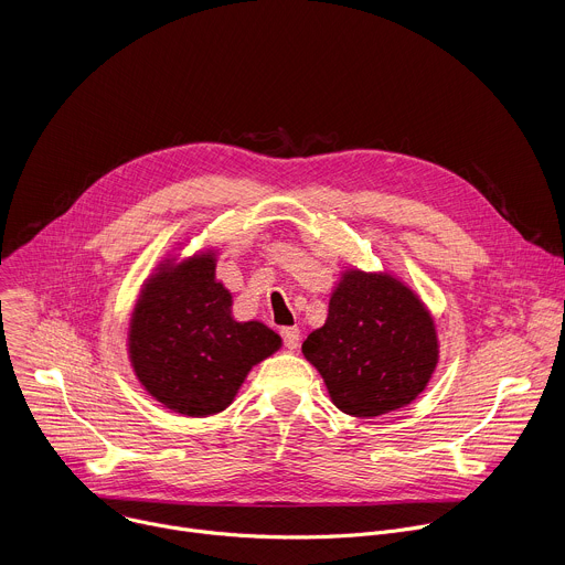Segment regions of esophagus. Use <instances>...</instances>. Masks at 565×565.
<instances>
[{
  "label": "esophagus",
  "mask_w": 565,
  "mask_h": 565,
  "mask_svg": "<svg viewBox=\"0 0 565 565\" xmlns=\"http://www.w3.org/2000/svg\"><path fill=\"white\" fill-rule=\"evenodd\" d=\"M281 340H284V347L288 351H295L299 347V340H301V333L297 327H286L281 329Z\"/></svg>",
  "instance_id": "1"
}]
</instances>
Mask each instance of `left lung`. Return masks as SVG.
<instances>
[{"label": "left lung", "mask_w": 565, "mask_h": 565, "mask_svg": "<svg viewBox=\"0 0 565 565\" xmlns=\"http://www.w3.org/2000/svg\"><path fill=\"white\" fill-rule=\"evenodd\" d=\"M333 405L375 418L414 402L438 364L434 319L418 295L391 275L347 270L327 324L301 344Z\"/></svg>", "instance_id": "8db88e82"}]
</instances>
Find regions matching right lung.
Returning a JSON list of instances; mask_svg holds the SVG:
<instances>
[{"instance_id":"add662e5","label":"right lung","mask_w":565,"mask_h":565,"mask_svg":"<svg viewBox=\"0 0 565 565\" xmlns=\"http://www.w3.org/2000/svg\"><path fill=\"white\" fill-rule=\"evenodd\" d=\"M214 255L166 264L145 284L129 327L136 377L168 409L205 418L223 412L248 371L281 347L262 321H234Z\"/></svg>"}]
</instances>
